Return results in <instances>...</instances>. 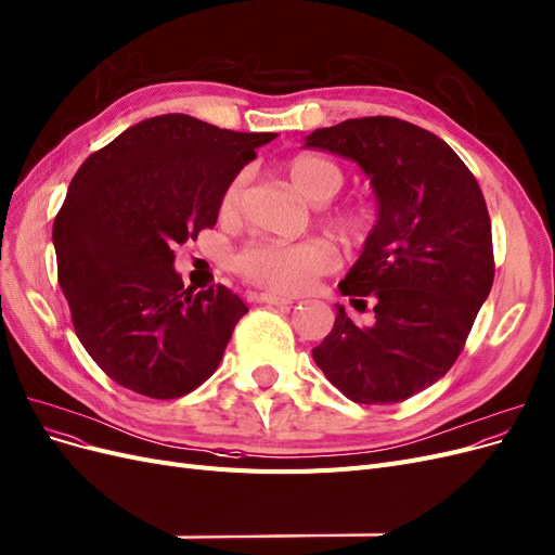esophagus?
Returning a JSON list of instances; mask_svg holds the SVG:
<instances>
[{
  "instance_id": "34e87169",
  "label": "esophagus",
  "mask_w": 555,
  "mask_h": 555,
  "mask_svg": "<svg viewBox=\"0 0 555 555\" xmlns=\"http://www.w3.org/2000/svg\"><path fill=\"white\" fill-rule=\"evenodd\" d=\"M255 298H257V302H266V305H278V308H286V305H294V298L278 296V294H257Z\"/></svg>"
}]
</instances>
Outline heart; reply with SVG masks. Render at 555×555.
<instances>
[{
    "instance_id": "heart-1",
    "label": "heart",
    "mask_w": 555,
    "mask_h": 555,
    "mask_svg": "<svg viewBox=\"0 0 555 555\" xmlns=\"http://www.w3.org/2000/svg\"><path fill=\"white\" fill-rule=\"evenodd\" d=\"M286 175H289L292 185L298 193L317 204L333 199L344 183L341 167L319 154H300L286 163ZM245 190V175H238L229 181L220 195L218 211L220 218L232 220L238 216L241 199ZM337 222L353 232L358 227V216L351 211H344L337 216ZM337 255L333 247L321 241H298V243H284V241H255L245 245L243 250L234 257L236 271L257 286L271 289L278 294H300L323 273L335 269Z\"/></svg>"
}]
</instances>
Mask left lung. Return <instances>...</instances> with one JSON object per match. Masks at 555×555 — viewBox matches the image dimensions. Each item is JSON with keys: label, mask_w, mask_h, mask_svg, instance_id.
<instances>
[{"label": "left lung", "mask_w": 555, "mask_h": 555, "mask_svg": "<svg viewBox=\"0 0 555 555\" xmlns=\"http://www.w3.org/2000/svg\"><path fill=\"white\" fill-rule=\"evenodd\" d=\"M305 146L360 165L376 222L339 292L374 300L358 328L341 305L314 362L358 404H395L429 388L460 358L493 284L491 220L470 169L434 132L395 117L317 128Z\"/></svg>", "instance_id": "1"}]
</instances>
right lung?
<instances>
[{
	"instance_id": "1",
	"label": "right lung",
	"mask_w": 555,
	"mask_h": 555,
	"mask_svg": "<svg viewBox=\"0 0 555 555\" xmlns=\"http://www.w3.org/2000/svg\"><path fill=\"white\" fill-rule=\"evenodd\" d=\"M275 138L160 114L75 171L52 227L56 278L75 335L119 386L175 399L218 370L247 308L222 284L183 286L171 247L218 222L224 185Z\"/></svg>"
}]
</instances>
